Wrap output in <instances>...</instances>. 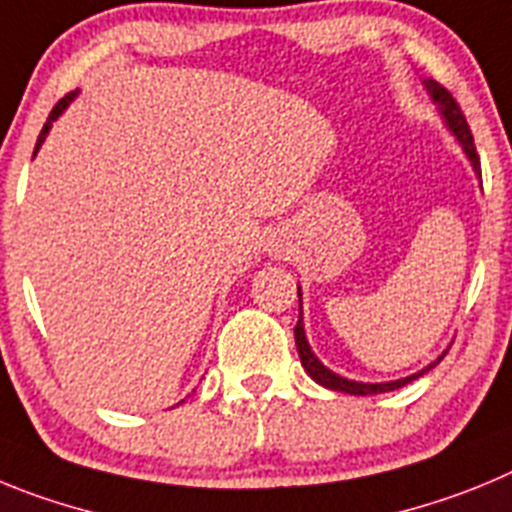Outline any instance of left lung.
I'll list each match as a JSON object with an SVG mask.
<instances>
[{
	"label": "left lung",
	"mask_w": 512,
	"mask_h": 512,
	"mask_svg": "<svg viewBox=\"0 0 512 512\" xmlns=\"http://www.w3.org/2000/svg\"><path fill=\"white\" fill-rule=\"evenodd\" d=\"M428 89V94H431V99L439 104V112L441 117H444L446 127H449L454 135H457L459 145H462V150L467 153L469 163H472V168L480 173V155H477V147H474V137H472V130H469L467 124V117L462 114V109H459L457 99L449 94V91L444 89L441 84H436V81H423ZM298 298H301V288H298ZM301 306H298V324L296 329H293V334H296V347H298V357H301V365L303 370L311 375V380H316L319 385H324V388L329 390H336V393H349V395H377V393H390V390H398L403 388V385H408V382L418 380V377L423 375V372H428L431 367L436 365V362H441L444 359V354H441L436 362H431L428 367H423L421 372H416V375L411 377H400V380H393V382H354V380H347V377H339L336 372H331L329 367H324L316 359V354L311 352V347H308L306 342V331H303V316H301Z\"/></svg>",
	"instance_id": "obj_1"
}]
</instances>
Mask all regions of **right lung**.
Here are the masks:
<instances>
[{
	"label": "right lung",
	"mask_w": 512,
	"mask_h": 512,
	"mask_svg": "<svg viewBox=\"0 0 512 512\" xmlns=\"http://www.w3.org/2000/svg\"><path fill=\"white\" fill-rule=\"evenodd\" d=\"M73 96H76V94H68V96H63V99L58 101V104H55V107H53V112H50V117H48V122H45L43 132H40V137H38V145H35V153H38V150H40V145H43L45 135H48V132H50V127H53V122H55V119L61 117V114H63V109H66L68 104H71V101H73Z\"/></svg>",
	"instance_id": "right-lung-1"
}]
</instances>
